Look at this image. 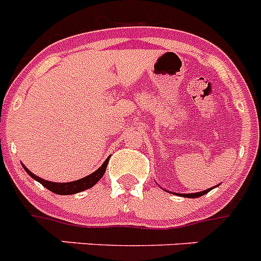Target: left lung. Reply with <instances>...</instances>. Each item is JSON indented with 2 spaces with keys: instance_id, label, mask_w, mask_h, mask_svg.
Listing matches in <instances>:
<instances>
[{
  "instance_id": "obj_1",
  "label": "left lung",
  "mask_w": 261,
  "mask_h": 261,
  "mask_svg": "<svg viewBox=\"0 0 261 261\" xmlns=\"http://www.w3.org/2000/svg\"><path fill=\"white\" fill-rule=\"evenodd\" d=\"M212 190H213V188H208V190H204V191H201V192H197V193H176V195L183 196V197H190V199H196V197L204 196L205 193H208L209 191H212Z\"/></svg>"
}]
</instances>
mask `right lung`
<instances>
[{
	"label": "right lung",
	"mask_w": 261,
	"mask_h": 261,
	"mask_svg": "<svg viewBox=\"0 0 261 261\" xmlns=\"http://www.w3.org/2000/svg\"><path fill=\"white\" fill-rule=\"evenodd\" d=\"M108 161H110V156L106 159L105 162H103V165L100 166V167H99L96 171H94L93 174L87 175V176L82 177V179H78V180L69 181V183H55V181L44 180V179H41V177L36 176L35 174H32V172L30 171L29 168L23 165V163H22V166H23V168H24V171H26L27 174L32 177V179H35L36 181H39L40 184H43V186H44L47 190L52 191L53 193H57V195H74V193L82 192V191H85V190H89V188H91L93 186H95V184L98 183L100 179H102V176L105 175V172H106V168H107Z\"/></svg>",
	"instance_id": "1"
}]
</instances>
